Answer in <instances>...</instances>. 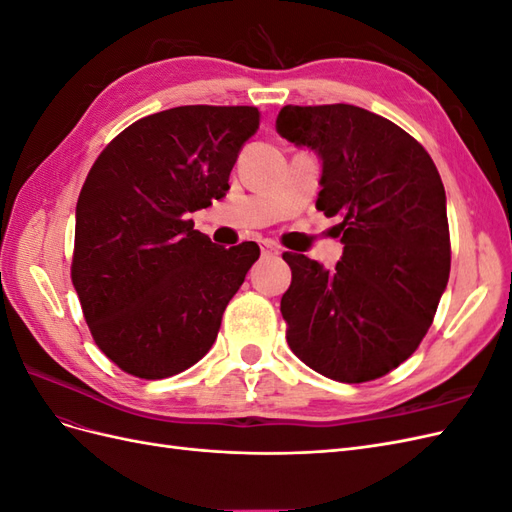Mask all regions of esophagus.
<instances>
[{"instance_id": "1", "label": "esophagus", "mask_w": 512, "mask_h": 512, "mask_svg": "<svg viewBox=\"0 0 512 512\" xmlns=\"http://www.w3.org/2000/svg\"><path fill=\"white\" fill-rule=\"evenodd\" d=\"M260 250H262V254H265V256H277V254H280V247H277L273 241H262L260 243Z\"/></svg>"}]
</instances>
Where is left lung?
I'll return each instance as SVG.
<instances>
[{
	"instance_id": "left-lung-1",
	"label": "left lung",
	"mask_w": 512,
	"mask_h": 512,
	"mask_svg": "<svg viewBox=\"0 0 512 512\" xmlns=\"http://www.w3.org/2000/svg\"><path fill=\"white\" fill-rule=\"evenodd\" d=\"M275 128L322 160L316 209L339 218L335 269L284 252L290 350L337 382H369L423 342L451 273L446 194L425 147L352 104L284 106Z\"/></svg>"
}]
</instances>
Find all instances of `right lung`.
<instances>
[{"instance_id": "right-lung-1", "label": "right lung", "mask_w": 512, "mask_h": 512, "mask_svg": "<svg viewBox=\"0 0 512 512\" xmlns=\"http://www.w3.org/2000/svg\"><path fill=\"white\" fill-rule=\"evenodd\" d=\"M256 106L192 104L134 121L104 147L76 203L72 284L96 346L145 380L181 374L218 337L260 256L211 243L188 215L230 190Z\"/></svg>"}]
</instances>
